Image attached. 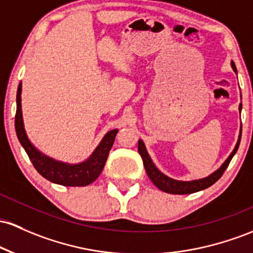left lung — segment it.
I'll list each match as a JSON object with an SVG mask.
<instances>
[{"label":"left lung","instance_id":"1","mask_svg":"<svg viewBox=\"0 0 253 253\" xmlns=\"http://www.w3.org/2000/svg\"><path fill=\"white\" fill-rule=\"evenodd\" d=\"M232 68L233 71L237 73V68H235L234 62H232ZM241 107H243V104L240 103L239 112H241ZM240 138H241V131L239 134V139L237 141V145H235L234 150H233L232 154L229 155L228 158L222 163V166L217 169V170L213 171V173L210 174L209 176L203 177V179L191 180V181H180V180L171 179V177H169L166 175V174H163L162 171L155 166V163L152 162L151 157H150L148 154V150L145 148V144L143 143V140L141 139H139V141H138V151H139L140 156L143 158L144 167H145L148 176L150 177V180L156 185L157 188H160V190L163 191V192L171 193V194H190V193L198 192V191L205 190V188L210 187V186L215 184V182L220 179L222 174L224 173V170H226L227 167H228L229 162L232 161V158L235 155V152L238 151V148H239V144H240Z\"/></svg>","mask_w":253,"mask_h":253}]
</instances>
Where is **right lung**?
Here are the masks:
<instances>
[{
  "label": "right lung",
  "mask_w": 253,
  "mask_h": 253,
  "mask_svg": "<svg viewBox=\"0 0 253 253\" xmlns=\"http://www.w3.org/2000/svg\"><path fill=\"white\" fill-rule=\"evenodd\" d=\"M15 131L19 141L29 155L36 170L49 181L63 186H87L95 181L103 170L108 155L118 133V129L108 132L92 155L84 162L77 165L61 162L42 154L40 150L33 146L24 128L23 112H21V83L19 84L18 92H16Z\"/></svg>",
  "instance_id": "add662e5"
}]
</instances>
